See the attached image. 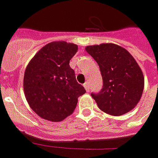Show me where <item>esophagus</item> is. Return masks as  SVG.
Listing matches in <instances>:
<instances>
[{
	"instance_id": "34e87169",
	"label": "esophagus",
	"mask_w": 158,
	"mask_h": 158,
	"mask_svg": "<svg viewBox=\"0 0 158 158\" xmlns=\"http://www.w3.org/2000/svg\"><path fill=\"white\" fill-rule=\"evenodd\" d=\"M83 87H84V89H86V91L89 92V85L88 82H86L84 84H83Z\"/></svg>"
}]
</instances>
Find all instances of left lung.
Here are the masks:
<instances>
[{"label":"left lung","mask_w":158,"mask_h":158,"mask_svg":"<svg viewBox=\"0 0 158 158\" xmlns=\"http://www.w3.org/2000/svg\"><path fill=\"white\" fill-rule=\"evenodd\" d=\"M99 66L103 88L91 93L101 111L120 116L134 109L141 99L144 77L135 60L121 46L108 43L86 46Z\"/></svg>","instance_id":"1"}]
</instances>
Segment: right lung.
<instances>
[{"mask_svg": "<svg viewBox=\"0 0 158 158\" xmlns=\"http://www.w3.org/2000/svg\"><path fill=\"white\" fill-rule=\"evenodd\" d=\"M78 46L65 41L47 44L29 62L23 76L28 104L40 117L61 121L76 109L78 98L86 90L76 82L69 60Z\"/></svg>", "mask_w": 158, "mask_h": 158, "instance_id": "1", "label": "right lung"}]
</instances>
